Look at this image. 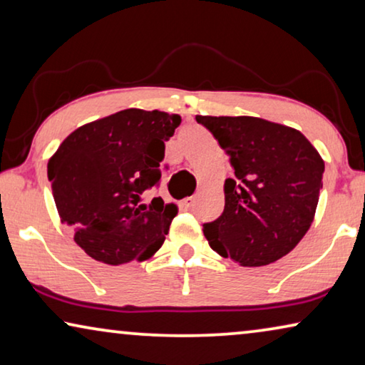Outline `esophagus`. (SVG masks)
<instances>
[{
  "label": "esophagus",
  "mask_w": 365,
  "mask_h": 365,
  "mask_svg": "<svg viewBox=\"0 0 365 365\" xmlns=\"http://www.w3.org/2000/svg\"><path fill=\"white\" fill-rule=\"evenodd\" d=\"M182 205L185 206V208H192V206L195 205V197H187L182 201Z\"/></svg>",
  "instance_id": "obj_1"
}]
</instances>
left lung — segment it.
Returning a JSON list of instances; mask_svg holds the SVG:
<instances>
[{"label": "left lung", "instance_id": "left-lung-1", "mask_svg": "<svg viewBox=\"0 0 365 365\" xmlns=\"http://www.w3.org/2000/svg\"><path fill=\"white\" fill-rule=\"evenodd\" d=\"M230 155L225 211L203 226L211 249L244 267L284 257L312 226L324 160L300 130L254 116H197Z\"/></svg>", "mask_w": 365, "mask_h": 365}]
</instances>
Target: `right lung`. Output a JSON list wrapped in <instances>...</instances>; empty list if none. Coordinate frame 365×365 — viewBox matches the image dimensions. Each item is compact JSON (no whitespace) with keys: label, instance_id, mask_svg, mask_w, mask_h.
<instances>
[{"label":"right lung","instance_id":"right-lung-1","mask_svg":"<svg viewBox=\"0 0 365 365\" xmlns=\"http://www.w3.org/2000/svg\"><path fill=\"white\" fill-rule=\"evenodd\" d=\"M180 123L178 114L129 108L75 129L48 159L61 221L98 262L145 260L164 244L177 205L140 201L159 183L165 140Z\"/></svg>","mask_w":365,"mask_h":365}]
</instances>
